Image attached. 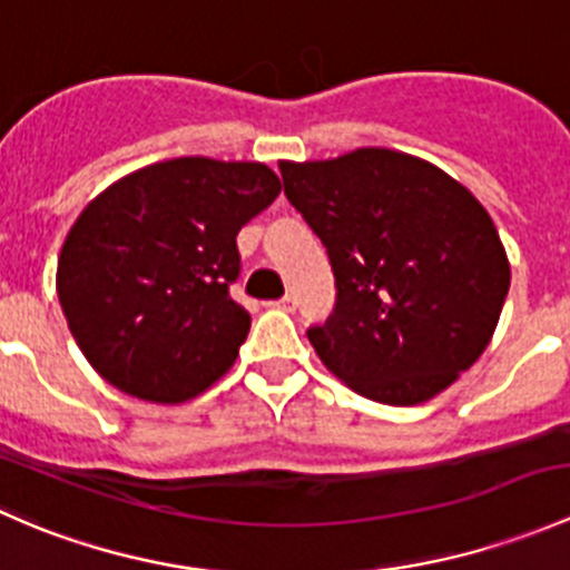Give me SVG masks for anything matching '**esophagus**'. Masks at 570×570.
<instances>
[{"instance_id":"obj_1","label":"esophagus","mask_w":570,"mask_h":570,"mask_svg":"<svg viewBox=\"0 0 570 570\" xmlns=\"http://www.w3.org/2000/svg\"><path fill=\"white\" fill-rule=\"evenodd\" d=\"M269 306H275V308H284V312H295V306H297V297H295V295H284V297H281V301L269 303Z\"/></svg>"}]
</instances>
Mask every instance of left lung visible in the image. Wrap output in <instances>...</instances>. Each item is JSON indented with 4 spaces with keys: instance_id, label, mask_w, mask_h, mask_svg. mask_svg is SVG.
Masks as SVG:
<instances>
[{
    "instance_id": "1",
    "label": "left lung",
    "mask_w": 570,
    "mask_h": 570,
    "mask_svg": "<svg viewBox=\"0 0 570 570\" xmlns=\"http://www.w3.org/2000/svg\"><path fill=\"white\" fill-rule=\"evenodd\" d=\"M281 176L336 278V308L308 331L322 364L383 405H419L450 389L488 347L510 289L485 206L433 163L394 148L281 163Z\"/></svg>"
}]
</instances>
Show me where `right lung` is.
Segmentation results:
<instances>
[{"mask_svg": "<svg viewBox=\"0 0 570 570\" xmlns=\"http://www.w3.org/2000/svg\"><path fill=\"white\" fill-rule=\"evenodd\" d=\"M278 193L262 163L178 157L96 195L57 258V297L88 364L157 405L215 386L250 331L228 295L237 234Z\"/></svg>", "mask_w": 570, "mask_h": 570, "instance_id": "add662e5", "label": "right lung"}]
</instances>
